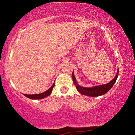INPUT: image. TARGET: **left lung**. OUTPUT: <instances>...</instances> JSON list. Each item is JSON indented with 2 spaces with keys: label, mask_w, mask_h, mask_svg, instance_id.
Returning a JSON list of instances; mask_svg holds the SVG:
<instances>
[{
  "label": "left lung",
  "mask_w": 135,
  "mask_h": 135,
  "mask_svg": "<svg viewBox=\"0 0 135 135\" xmlns=\"http://www.w3.org/2000/svg\"><path fill=\"white\" fill-rule=\"evenodd\" d=\"M118 75V70L116 74L115 77L112 80L109 82L108 83L106 84H103V85H100V86H97L92 87V88H84L79 86L78 84L77 83L76 80L75 79L74 73H72V77H73V80L74 81V83L76 86V88L77 90L81 93L82 95H87L89 97H99V96L102 95L108 92V91L111 89L112 87L113 86L114 83H115L116 80H117Z\"/></svg>",
  "instance_id": "1"
}]
</instances>
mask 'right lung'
Listing matches in <instances>:
<instances>
[{
	"label": "right lung",
	"instance_id": "add662e5",
	"mask_svg": "<svg viewBox=\"0 0 135 135\" xmlns=\"http://www.w3.org/2000/svg\"><path fill=\"white\" fill-rule=\"evenodd\" d=\"M55 86V83H54L53 85H52L51 88H50L48 90L46 91V92L42 93H38V94H35V95H26V94H24V96H26V97L30 98V99H43L45 97H47V96L50 95L51 94L52 89H53V88Z\"/></svg>",
	"mask_w": 135,
	"mask_h": 135
}]
</instances>
